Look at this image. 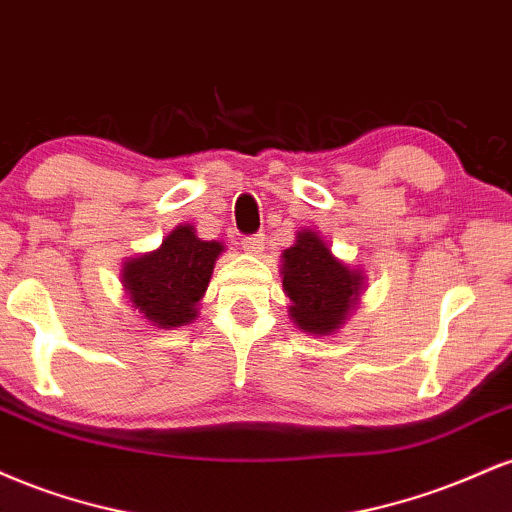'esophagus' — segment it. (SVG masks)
I'll return each instance as SVG.
<instances>
[{
  "mask_svg": "<svg viewBox=\"0 0 512 512\" xmlns=\"http://www.w3.org/2000/svg\"><path fill=\"white\" fill-rule=\"evenodd\" d=\"M240 245H243V250L248 252V255H260L262 248H264V238L262 236H248L240 240Z\"/></svg>",
  "mask_w": 512,
  "mask_h": 512,
  "instance_id": "34e87169",
  "label": "esophagus"
}]
</instances>
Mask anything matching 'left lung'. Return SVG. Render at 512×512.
<instances>
[{
	"label": "left lung",
	"instance_id": "8db88e82",
	"mask_svg": "<svg viewBox=\"0 0 512 512\" xmlns=\"http://www.w3.org/2000/svg\"><path fill=\"white\" fill-rule=\"evenodd\" d=\"M281 284L289 296L293 325L313 337H330L354 313L366 274L334 257L313 228L296 233V243L281 252Z\"/></svg>",
	"mask_w": 512,
	"mask_h": 512
}]
</instances>
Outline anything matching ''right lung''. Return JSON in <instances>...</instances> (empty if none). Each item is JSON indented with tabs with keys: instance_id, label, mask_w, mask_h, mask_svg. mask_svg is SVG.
<instances>
[{
	"instance_id": "add662e5",
	"label": "right lung",
	"mask_w": 512,
	"mask_h": 512,
	"mask_svg": "<svg viewBox=\"0 0 512 512\" xmlns=\"http://www.w3.org/2000/svg\"><path fill=\"white\" fill-rule=\"evenodd\" d=\"M223 250L219 240H202L195 226L180 223L163 238L161 248L122 264L120 279L129 303L158 330L190 325Z\"/></svg>"
}]
</instances>
